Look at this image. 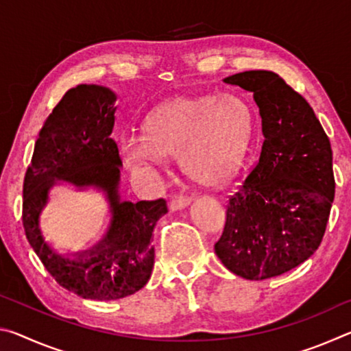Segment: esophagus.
<instances>
[{
  "mask_svg": "<svg viewBox=\"0 0 351 351\" xmlns=\"http://www.w3.org/2000/svg\"><path fill=\"white\" fill-rule=\"evenodd\" d=\"M190 197H187V195H176V197L171 198L170 201V209L171 210H180V209H184V207L189 206L190 203Z\"/></svg>",
  "mask_w": 351,
  "mask_h": 351,
  "instance_id": "1",
  "label": "esophagus"
}]
</instances>
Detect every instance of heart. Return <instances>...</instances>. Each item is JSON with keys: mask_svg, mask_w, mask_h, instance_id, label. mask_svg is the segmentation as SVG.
Returning <instances> with one entry per match:
<instances>
[{"mask_svg": "<svg viewBox=\"0 0 351 351\" xmlns=\"http://www.w3.org/2000/svg\"><path fill=\"white\" fill-rule=\"evenodd\" d=\"M254 116L245 100L224 94L171 99L144 121V138L121 144L128 162L162 167L165 156H180L190 180L206 187L221 186L239 170L251 144Z\"/></svg>", "mask_w": 351, "mask_h": 351, "instance_id": "heart-1", "label": "heart"}]
</instances>
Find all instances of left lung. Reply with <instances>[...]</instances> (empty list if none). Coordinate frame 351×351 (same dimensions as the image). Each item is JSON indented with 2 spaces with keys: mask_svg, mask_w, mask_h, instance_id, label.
I'll use <instances>...</instances> for the list:
<instances>
[{
  "mask_svg": "<svg viewBox=\"0 0 351 351\" xmlns=\"http://www.w3.org/2000/svg\"><path fill=\"white\" fill-rule=\"evenodd\" d=\"M223 82L254 94L265 141L226 206L215 254L234 274L265 280L304 263L322 241L335 199L332 152L310 104L278 74L245 71Z\"/></svg>",
  "mask_w": 351,
  "mask_h": 351,
  "instance_id": "1",
  "label": "left lung"
}]
</instances>
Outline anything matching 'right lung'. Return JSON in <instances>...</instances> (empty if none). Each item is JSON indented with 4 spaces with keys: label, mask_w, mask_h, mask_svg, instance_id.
<instances>
[{
    "label": "right lung",
    "mask_w": 351,
    "mask_h": 351,
    "mask_svg": "<svg viewBox=\"0 0 351 351\" xmlns=\"http://www.w3.org/2000/svg\"><path fill=\"white\" fill-rule=\"evenodd\" d=\"M116 94L105 86L69 90L43 123L23 184V226L29 245L46 271L64 289L83 299L116 300L145 287L154 265L152 245L158 219L167 213L164 198L122 201L121 156L110 138ZM96 186L107 195L112 221L97 245L69 261L44 241L38 218L52 183Z\"/></svg>",
    "instance_id": "right-lung-1"
}]
</instances>
